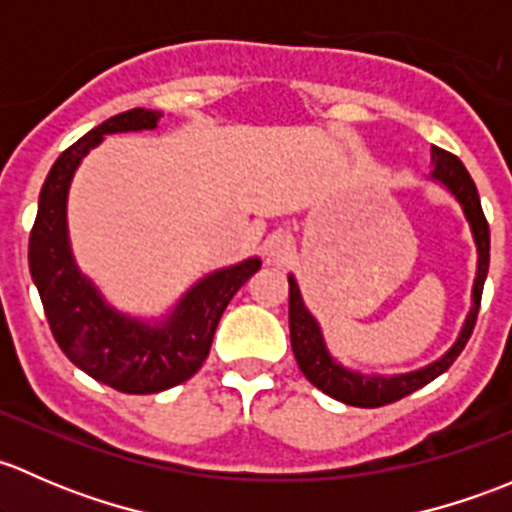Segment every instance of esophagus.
Listing matches in <instances>:
<instances>
[{"mask_svg": "<svg viewBox=\"0 0 512 512\" xmlns=\"http://www.w3.org/2000/svg\"><path fill=\"white\" fill-rule=\"evenodd\" d=\"M292 250H294V242H292V237L287 235V232H275V235L267 237L265 252L270 257H275V260H285V257Z\"/></svg>", "mask_w": 512, "mask_h": 512, "instance_id": "34e87169", "label": "esophagus"}]
</instances>
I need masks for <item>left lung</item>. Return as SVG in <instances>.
I'll list each match as a JSON object with an SVG mask.
<instances>
[{
  "mask_svg": "<svg viewBox=\"0 0 512 512\" xmlns=\"http://www.w3.org/2000/svg\"><path fill=\"white\" fill-rule=\"evenodd\" d=\"M431 163L433 170L428 173V180L446 188V193L461 205L463 218L471 227L473 245H476V280L471 289V309H468L463 327L458 332L456 342L451 344L446 354L438 356L431 364L421 366V369L404 371V374H361V371L349 369L342 361L334 359L329 352L327 339H324L322 327H319L317 317L304 304L302 292H299L297 280L289 275V342H292L294 359H297L302 374L324 391L332 399L342 401V404L359 406V409H376V406H386L391 401H399L404 396L414 394L416 389L426 386L436 376H441L448 366L456 361V356L463 352L468 337H471L473 327H476L480 294H483L485 277H488V262H490V230L485 223L483 208H480V198L473 178L463 163L451 153L441 151V148H431Z\"/></svg>",
  "mask_w": 512,
  "mask_h": 512,
  "instance_id": "1",
  "label": "left lung"
}]
</instances>
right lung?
Returning <instances> with one entry per match:
<instances>
[{
    "mask_svg": "<svg viewBox=\"0 0 512 512\" xmlns=\"http://www.w3.org/2000/svg\"><path fill=\"white\" fill-rule=\"evenodd\" d=\"M160 118V111L131 108L66 148L46 175L29 237V272L56 344L91 379L123 394H158L188 381L208 359L232 294L262 267L260 257L220 267L200 277L163 317L153 319L116 309L79 270L66 220L74 173L106 136L153 131Z\"/></svg>",
    "mask_w": 512,
    "mask_h": 512,
    "instance_id": "right-lung-1",
    "label": "right lung"
}]
</instances>
